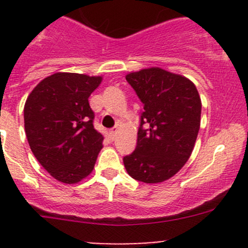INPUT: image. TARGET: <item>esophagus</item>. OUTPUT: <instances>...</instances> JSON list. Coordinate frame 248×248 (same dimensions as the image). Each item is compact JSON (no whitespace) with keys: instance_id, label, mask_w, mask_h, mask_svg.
Returning <instances> with one entry per match:
<instances>
[{"instance_id":"esophagus-1","label":"esophagus","mask_w":248,"mask_h":248,"mask_svg":"<svg viewBox=\"0 0 248 248\" xmlns=\"http://www.w3.org/2000/svg\"><path fill=\"white\" fill-rule=\"evenodd\" d=\"M116 133H117V128L109 129V136H110V138H111L112 140H114L115 137H116Z\"/></svg>"}]
</instances>
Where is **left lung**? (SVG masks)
I'll return each mask as SVG.
<instances>
[{"instance_id": "1", "label": "left lung", "mask_w": 248, "mask_h": 248, "mask_svg": "<svg viewBox=\"0 0 248 248\" xmlns=\"http://www.w3.org/2000/svg\"><path fill=\"white\" fill-rule=\"evenodd\" d=\"M126 80L144 111L137 147L124 157V168L138 181L163 182L185 166L193 151L201 128L198 90L186 77L158 67L127 74Z\"/></svg>"}]
</instances>
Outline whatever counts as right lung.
Returning a JSON list of instances; mask_svg holds the SVG:
<instances>
[{"mask_svg": "<svg viewBox=\"0 0 248 248\" xmlns=\"http://www.w3.org/2000/svg\"><path fill=\"white\" fill-rule=\"evenodd\" d=\"M102 77L55 73L42 80L24 107L31 151L46 170L63 184H77L93 170L103 136L93 127L89 97Z\"/></svg>", "mask_w": 248, "mask_h": 248, "instance_id": "obj_1", "label": "right lung"}]
</instances>
